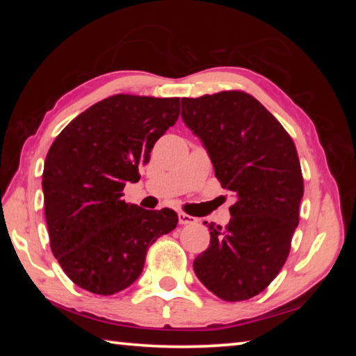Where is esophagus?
<instances>
[{"instance_id": "34e87169", "label": "esophagus", "mask_w": 356, "mask_h": 356, "mask_svg": "<svg viewBox=\"0 0 356 356\" xmlns=\"http://www.w3.org/2000/svg\"><path fill=\"white\" fill-rule=\"evenodd\" d=\"M179 222L180 225H193V222H196V218L195 216H190L186 213H179Z\"/></svg>"}]
</instances>
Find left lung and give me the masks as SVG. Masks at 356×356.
Returning <instances> with one entry per match:
<instances>
[{
	"label": "left lung",
	"mask_w": 356,
	"mask_h": 356,
	"mask_svg": "<svg viewBox=\"0 0 356 356\" xmlns=\"http://www.w3.org/2000/svg\"><path fill=\"white\" fill-rule=\"evenodd\" d=\"M182 119L201 138L222 188L237 195L227 226L207 225L210 246L193 268L221 300L252 298L280 273L298 226L297 149L278 119L243 91L185 97Z\"/></svg>",
	"instance_id": "obj_1"
}]
</instances>
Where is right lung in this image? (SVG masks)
I'll return each mask as SVG.
<instances>
[{
    "label": "right lung",
    "mask_w": 356,
    "mask_h": 356,
    "mask_svg": "<svg viewBox=\"0 0 356 356\" xmlns=\"http://www.w3.org/2000/svg\"><path fill=\"white\" fill-rule=\"evenodd\" d=\"M179 97L116 94L72 120L48 150L42 190L50 246L84 291L113 295L138 280L149 246L177 226L171 209L127 204L156 140L176 124Z\"/></svg>",
    "instance_id": "add662e5"
}]
</instances>
